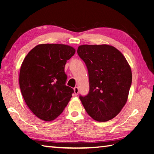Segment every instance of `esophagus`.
I'll return each instance as SVG.
<instances>
[{
	"label": "esophagus",
	"mask_w": 154,
	"mask_h": 154,
	"mask_svg": "<svg viewBox=\"0 0 154 154\" xmlns=\"http://www.w3.org/2000/svg\"><path fill=\"white\" fill-rule=\"evenodd\" d=\"M74 93H75L76 95H78V92H79V89H78V87H75L74 88Z\"/></svg>",
	"instance_id": "34e87169"
}]
</instances>
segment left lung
<instances>
[{"label": "left lung", "instance_id": "8db88e82", "mask_svg": "<svg viewBox=\"0 0 154 154\" xmlns=\"http://www.w3.org/2000/svg\"><path fill=\"white\" fill-rule=\"evenodd\" d=\"M77 53L85 63L89 92L80 99L87 114L105 122L117 116L127 103L132 71L123 54L113 46L82 45Z\"/></svg>", "mask_w": 154, "mask_h": 154}]
</instances>
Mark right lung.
<instances>
[{"label": "right lung", "mask_w": 154, "mask_h": 154, "mask_svg": "<svg viewBox=\"0 0 154 154\" xmlns=\"http://www.w3.org/2000/svg\"><path fill=\"white\" fill-rule=\"evenodd\" d=\"M75 52L67 45L42 44L25 57L20 71V88L26 105L39 119H55L71 100L74 91L66 85L64 68Z\"/></svg>", "instance_id": "obj_1"}]
</instances>
